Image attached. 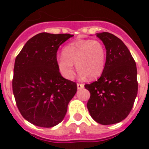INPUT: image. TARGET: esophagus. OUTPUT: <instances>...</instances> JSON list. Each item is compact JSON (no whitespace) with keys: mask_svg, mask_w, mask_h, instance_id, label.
<instances>
[{"mask_svg":"<svg viewBox=\"0 0 149 149\" xmlns=\"http://www.w3.org/2000/svg\"><path fill=\"white\" fill-rule=\"evenodd\" d=\"M84 87V84H77V88L78 89H82Z\"/></svg>","mask_w":149,"mask_h":149,"instance_id":"obj_1","label":"esophagus"}]
</instances>
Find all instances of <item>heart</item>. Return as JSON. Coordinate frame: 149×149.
Listing matches in <instances>:
<instances>
[{"instance_id": "1", "label": "heart", "mask_w": 149, "mask_h": 149, "mask_svg": "<svg viewBox=\"0 0 149 149\" xmlns=\"http://www.w3.org/2000/svg\"><path fill=\"white\" fill-rule=\"evenodd\" d=\"M58 71L65 79L74 76V66L82 77L95 79L101 75L106 64V49L100 41L79 39L63 48V56L56 58Z\"/></svg>"}]
</instances>
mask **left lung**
Masks as SVG:
<instances>
[{"label":"left lung","instance_id":"1","mask_svg":"<svg viewBox=\"0 0 149 149\" xmlns=\"http://www.w3.org/2000/svg\"><path fill=\"white\" fill-rule=\"evenodd\" d=\"M97 36L107 50L106 64L97 81L85 84L91 93L87 109L104 125L120 122L132 111L138 93L136 63L125 43L109 32Z\"/></svg>","mask_w":149,"mask_h":149}]
</instances>
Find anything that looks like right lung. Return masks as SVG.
I'll return each instance as SVG.
<instances>
[{"mask_svg":"<svg viewBox=\"0 0 149 149\" xmlns=\"http://www.w3.org/2000/svg\"><path fill=\"white\" fill-rule=\"evenodd\" d=\"M72 36L39 33L27 42L15 58L13 93L22 117L32 125H58L77 92V84L63 78L56 63L58 47Z\"/></svg>","mask_w":149,"mask_h":149,"instance_id":"obj_1","label":"right lung"}]
</instances>
